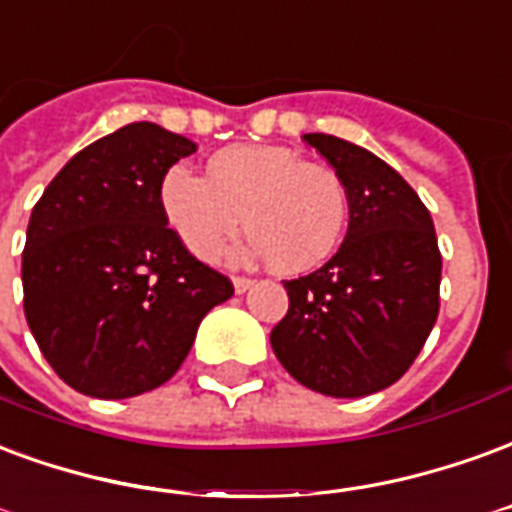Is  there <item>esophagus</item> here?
<instances>
[{
    "instance_id": "esophagus-1",
    "label": "esophagus",
    "mask_w": 512,
    "mask_h": 512,
    "mask_svg": "<svg viewBox=\"0 0 512 512\" xmlns=\"http://www.w3.org/2000/svg\"><path fill=\"white\" fill-rule=\"evenodd\" d=\"M253 278H245V275H237V278H234V289H237V294H242V292H248V289H251L253 286Z\"/></svg>"
}]
</instances>
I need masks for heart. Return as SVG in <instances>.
<instances>
[{"label":"heart","instance_id":"obj_1","mask_svg":"<svg viewBox=\"0 0 512 512\" xmlns=\"http://www.w3.org/2000/svg\"><path fill=\"white\" fill-rule=\"evenodd\" d=\"M160 210L182 245L204 261L218 259L242 226L245 251L275 270L305 272L338 248L346 229V188L330 166L294 149L237 144L215 152L207 177L171 166L160 179Z\"/></svg>","mask_w":512,"mask_h":512}]
</instances>
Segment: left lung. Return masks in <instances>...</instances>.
<instances>
[{"mask_svg": "<svg viewBox=\"0 0 512 512\" xmlns=\"http://www.w3.org/2000/svg\"><path fill=\"white\" fill-rule=\"evenodd\" d=\"M302 138L341 177L349 231L324 267L283 281L289 311L272 352L308 390L363 398L398 382L434 330L442 253L431 212L393 166L343 138Z\"/></svg>", "mask_w": 512, "mask_h": 512, "instance_id": "obj_1", "label": "left lung"}]
</instances>
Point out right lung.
I'll use <instances>...</instances> for the list:
<instances>
[{
	"mask_svg": "<svg viewBox=\"0 0 512 512\" xmlns=\"http://www.w3.org/2000/svg\"><path fill=\"white\" fill-rule=\"evenodd\" d=\"M196 152L155 122H130L67 160L26 229V324L57 376L119 401L169 382L207 313L234 294L182 245L160 179Z\"/></svg>",
	"mask_w": 512,
	"mask_h": 512,
	"instance_id": "add662e5",
	"label": "right lung"
}]
</instances>
